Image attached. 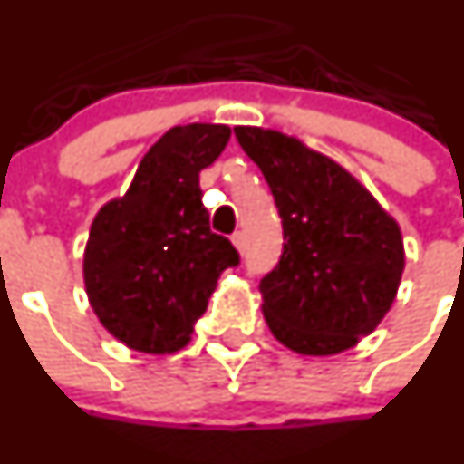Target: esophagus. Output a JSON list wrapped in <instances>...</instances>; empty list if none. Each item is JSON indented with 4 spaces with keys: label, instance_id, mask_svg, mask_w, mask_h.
Masks as SVG:
<instances>
[{
    "label": "esophagus",
    "instance_id": "1",
    "mask_svg": "<svg viewBox=\"0 0 464 464\" xmlns=\"http://www.w3.org/2000/svg\"><path fill=\"white\" fill-rule=\"evenodd\" d=\"M232 243H234V247H237L238 252H246V237H243V232H234L232 234Z\"/></svg>",
    "mask_w": 464,
    "mask_h": 464
}]
</instances>
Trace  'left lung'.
Returning <instances> with one entry per match:
<instances>
[{
	"label": "left lung",
	"mask_w": 464,
	"mask_h": 464,
	"mask_svg": "<svg viewBox=\"0 0 464 464\" xmlns=\"http://www.w3.org/2000/svg\"><path fill=\"white\" fill-rule=\"evenodd\" d=\"M261 169L284 227L279 264L261 279V311L288 350L332 356L379 327L401 282L397 221L347 169L297 137L234 128Z\"/></svg>",
	"instance_id": "1"
}]
</instances>
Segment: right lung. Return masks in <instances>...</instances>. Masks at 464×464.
I'll return each instance as SVG.
<instances>
[{
  "instance_id": "add662e5",
  "label": "right lung",
  "mask_w": 464,
  "mask_h": 464,
  "mask_svg": "<svg viewBox=\"0 0 464 464\" xmlns=\"http://www.w3.org/2000/svg\"><path fill=\"white\" fill-rule=\"evenodd\" d=\"M223 123H187L164 132L130 187L94 217L82 255L85 293L117 341L144 354H173L226 268L238 264L230 238L209 230L200 171L230 140Z\"/></svg>"
}]
</instances>
